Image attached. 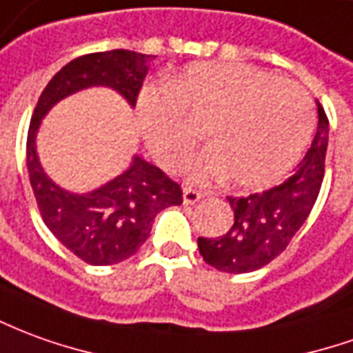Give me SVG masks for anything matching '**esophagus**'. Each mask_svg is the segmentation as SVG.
<instances>
[{
	"mask_svg": "<svg viewBox=\"0 0 353 353\" xmlns=\"http://www.w3.org/2000/svg\"><path fill=\"white\" fill-rule=\"evenodd\" d=\"M203 196H205L203 192L196 190V188H190V186H186L184 192H182V200H184L186 205H194V203H196V201H200Z\"/></svg>",
	"mask_w": 353,
	"mask_h": 353,
	"instance_id": "1",
	"label": "esophagus"
}]
</instances>
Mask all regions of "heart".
I'll list each match as a JSON object with an SVG mask.
<instances>
[{"label":"heart","instance_id":"obj_1","mask_svg":"<svg viewBox=\"0 0 353 353\" xmlns=\"http://www.w3.org/2000/svg\"><path fill=\"white\" fill-rule=\"evenodd\" d=\"M145 145L165 169L188 161V126L205 125L201 153L190 169L196 182L228 176L238 190H265L300 161L313 128L302 86L240 63H196L169 88H145L138 99Z\"/></svg>","mask_w":353,"mask_h":353}]
</instances>
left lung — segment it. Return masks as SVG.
I'll return each instance as SVG.
<instances>
[{
    "label": "left lung",
    "mask_w": 353,
    "mask_h": 353,
    "mask_svg": "<svg viewBox=\"0 0 353 353\" xmlns=\"http://www.w3.org/2000/svg\"><path fill=\"white\" fill-rule=\"evenodd\" d=\"M317 132L296 171L283 184L246 198H228L232 227L219 238H198L203 261L223 273H252L271 263L290 244L317 201L325 174L329 119L317 101Z\"/></svg>",
    "instance_id": "8db88e82"
}]
</instances>
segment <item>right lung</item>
Segmentation results:
<instances>
[{
    "mask_svg": "<svg viewBox=\"0 0 353 353\" xmlns=\"http://www.w3.org/2000/svg\"><path fill=\"white\" fill-rule=\"evenodd\" d=\"M152 59L153 55L128 50L77 57L48 82L34 109L26 138V167L34 198L53 236L90 265H115L134 255L150 236L155 215L165 208L181 205V186L134 155L125 172L98 190L72 194L43 172L36 153V134L51 107L92 86L115 90L134 107Z\"/></svg>",
    "mask_w": 353,
    "mask_h": 353,
    "instance_id": "add662e5",
    "label": "right lung"
}]
</instances>
